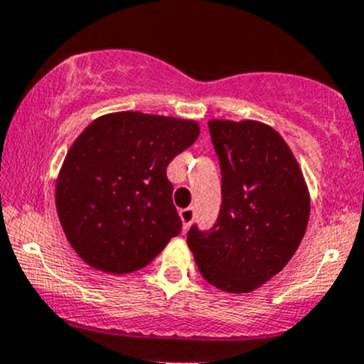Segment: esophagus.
<instances>
[{
    "label": "esophagus",
    "instance_id": "34e87169",
    "mask_svg": "<svg viewBox=\"0 0 364 364\" xmlns=\"http://www.w3.org/2000/svg\"><path fill=\"white\" fill-rule=\"evenodd\" d=\"M193 216H195L193 208H185L179 211V218H181V221H183V233L188 232L190 225H192V221H193Z\"/></svg>",
    "mask_w": 364,
    "mask_h": 364
}]
</instances>
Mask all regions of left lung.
<instances>
[{"label":"left lung","instance_id":"8db88e82","mask_svg":"<svg viewBox=\"0 0 364 364\" xmlns=\"http://www.w3.org/2000/svg\"><path fill=\"white\" fill-rule=\"evenodd\" d=\"M221 166V211L211 232L186 237L202 277L227 293H251L296 252L311 193L291 148L258 120H209Z\"/></svg>","mask_w":364,"mask_h":364}]
</instances>
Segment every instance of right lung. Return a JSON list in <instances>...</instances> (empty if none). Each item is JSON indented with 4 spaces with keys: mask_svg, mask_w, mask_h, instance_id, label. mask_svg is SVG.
<instances>
[{
    "mask_svg": "<svg viewBox=\"0 0 364 364\" xmlns=\"http://www.w3.org/2000/svg\"><path fill=\"white\" fill-rule=\"evenodd\" d=\"M198 134L195 120L114 112L92 120L73 141L57 176L55 208L68 242L87 265L136 272L181 232L166 169Z\"/></svg>",
    "mask_w": 364,
    "mask_h": 364,
    "instance_id": "right-lung-1",
    "label": "right lung"
}]
</instances>
